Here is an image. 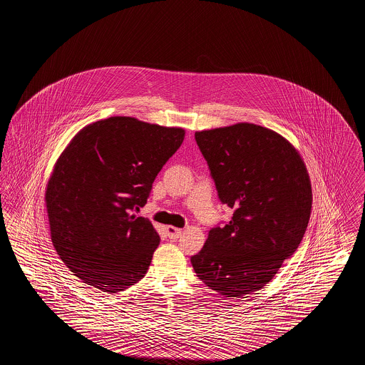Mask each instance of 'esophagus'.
I'll use <instances>...</instances> for the list:
<instances>
[{"label": "esophagus", "mask_w": 365, "mask_h": 365, "mask_svg": "<svg viewBox=\"0 0 365 365\" xmlns=\"http://www.w3.org/2000/svg\"><path fill=\"white\" fill-rule=\"evenodd\" d=\"M165 232H167L168 238H171V240H178L182 235V230L173 226L165 227Z\"/></svg>", "instance_id": "esophagus-1"}]
</instances>
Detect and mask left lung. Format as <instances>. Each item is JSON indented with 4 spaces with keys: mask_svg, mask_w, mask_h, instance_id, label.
Wrapping results in <instances>:
<instances>
[{
    "mask_svg": "<svg viewBox=\"0 0 365 365\" xmlns=\"http://www.w3.org/2000/svg\"><path fill=\"white\" fill-rule=\"evenodd\" d=\"M219 198L234 209L191 257L197 277L223 297L262 289L302 241L312 208L307 165L294 146L253 123L195 133Z\"/></svg>",
    "mask_w": 365,
    "mask_h": 365,
    "instance_id": "8db88e82",
    "label": "left lung"
}]
</instances>
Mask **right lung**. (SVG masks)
Wrapping results in <instances>:
<instances>
[{"label": "right lung", "mask_w": 365, "mask_h": 365, "mask_svg": "<svg viewBox=\"0 0 365 365\" xmlns=\"http://www.w3.org/2000/svg\"><path fill=\"white\" fill-rule=\"evenodd\" d=\"M185 139L180 127L112 116L83 127L57 158L45 191L53 246L75 277L108 294L148 272L160 237L133 212Z\"/></svg>", "instance_id": "right-lung-1"}]
</instances>
